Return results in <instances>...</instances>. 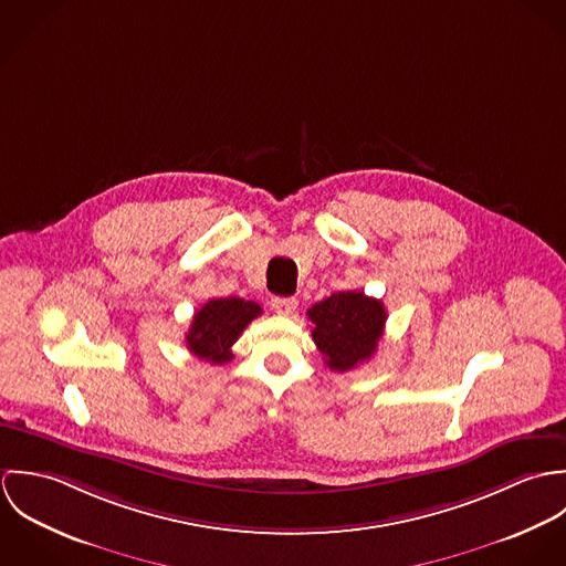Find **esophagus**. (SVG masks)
I'll use <instances>...</instances> for the list:
<instances>
[{
  "label": "esophagus",
  "instance_id": "1",
  "mask_svg": "<svg viewBox=\"0 0 566 566\" xmlns=\"http://www.w3.org/2000/svg\"><path fill=\"white\" fill-rule=\"evenodd\" d=\"M270 305H272V310H274L276 314H281V316H292V314L296 312V307H298V301L292 298V296H274V298L270 301Z\"/></svg>",
  "mask_w": 566,
  "mask_h": 566
}]
</instances>
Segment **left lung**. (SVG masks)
<instances>
[{
	"label": "left lung",
	"mask_w": 566,
	"mask_h": 566,
	"mask_svg": "<svg viewBox=\"0 0 566 566\" xmlns=\"http://www.w3.org/2000/svg\"><path fill=\"white\" fill-rule=\"evenodd\" d=\"M312 335L331 370L346 373L368 361L384 335L386 307L364 292H337L307 312Z\"/></svg>",
	"instance_id": "left-lung-1"
}]
</instances>
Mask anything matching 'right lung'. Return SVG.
Masks as SVG:
<instances>
[{
    "mask_svg": "<svg viewBox=\"0 0 566 566\" xmlns=\"http://www.w3.org/2000/svg\"><path fill=\"white\" fill-rule=\"evenodd\" d=\"M261 316V307L238 296L213 298L193 314L189 333L185 335L187 348L216 366L233 359L231 346L238 342L243 328Z\"/></svg>",
    "mask_w": 566,
    "mask_h": 566,
    "instance_id": "right-lung-1",
    "label": "right lung"
}]
</instances>
